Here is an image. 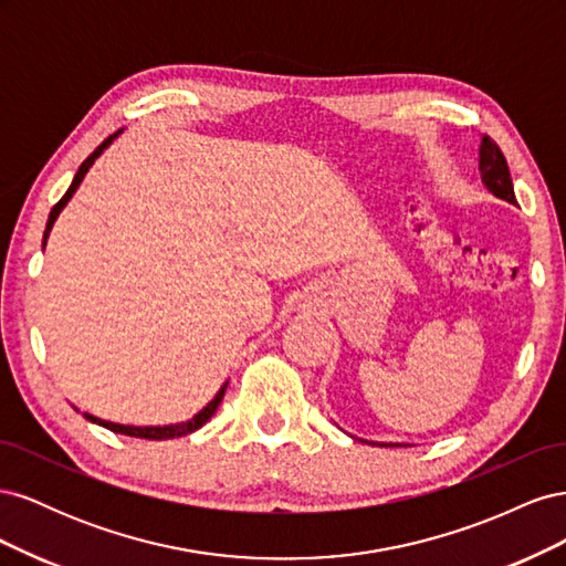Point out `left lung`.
I'll return each mask as SVG.
<instances>
[{"label": "left lung", "mask_w": 566, "mask_h": 566, "mask_svg": "<svg viewBox=\"0 0 566 566\" xmlns=\"http://www.w3.org/2000/svg\"><path fill=\"white\" fill-rule=\"evenodd\" d=\"M479 172H482L484 186L495 198L517 205L515 188H512V179H510L507 160L503 156V150L499 148V144H495L486 134L482 136V146H479ZM358 441H364V439H358ZM366 443H370V447H401V443H378V441H366Z\"/></svg>", "instance_id": "1"}]
</instances>
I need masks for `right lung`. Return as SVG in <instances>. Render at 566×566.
I'll use <instances>...</instances> for the list:
<instances>
[{
  "mask_svg": "<svg viewBox=\"0 0 566 566\" xmlns=\"http://www.w3.org/2000/svg\"><path fill=\"white\" fill-rule=\"evenodd\" d=\"M123 132V129H117L115 134H111L108 139L101 144L92 156L84 160L82 165H80V169H77V175H75V179H73V184H71V188H67L65 191V196L54 205V210H51V214H49V221H46V229H44V238H42V243L46 245V238H49V231H51V227H54V221L59 219V214H61V210L65 208L67 205V200L73 198V193L77 191V186H80V181L84 179V175L90 172V167L94 165V160L101 156V153H104L111 144H113V139L115 136ZM227 385L229 382H224L221 385V389L214 394V399L205 406L200 413H196L191 420H186V422H177V424H163V427H136V424H117V422H108V420H101V418H96V416H90V413H84V418H87L90 422H96V424H101V427H106V430H111V432H117V434H127V437H139V439H175V437H186V434H191V432H196V430H200V427L208 422L212 416H214V410H217V406H219V401L224 399V391H227Z\"/></svg>",
  "mask_w": 566,
  "mask_h": 566,
  "instance_id": "obj_1",
  "label": "right lung"
}]
</instances>
